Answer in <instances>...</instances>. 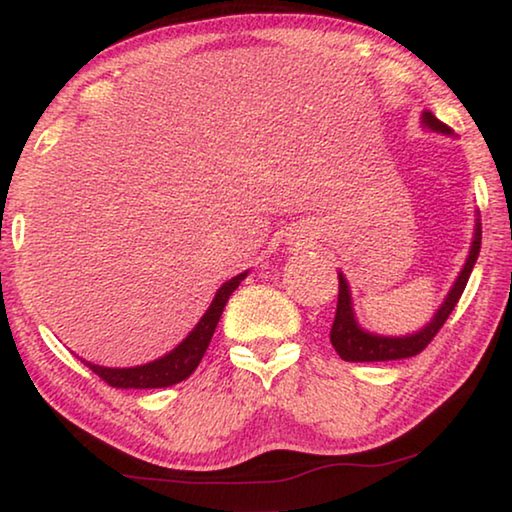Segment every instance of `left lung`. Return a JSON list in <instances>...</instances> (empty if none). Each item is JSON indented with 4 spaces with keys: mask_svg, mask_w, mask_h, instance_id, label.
<instances>
[{
    "mask_svg": "<svg viewBox=\"0 0 512 512\" xmlns=\"http://www.w3.org/2000/svg\"><path fill=\"white\" fill-rule=\"evenodd\" d=\"M421 127L442 136H453L451 129L444 123H440V120H437L428 109L421 111ZM474 216L476 218H474L472 246H469L467 259L465 264H462L458 278L453 280L449 294L444 296L440 307H437L435 314L431 316V321H428L424 328L408 332V335H378V332L362 328L358 316H355L351 285H348L346 275L339 271L337 314L330 330V342L335 346L339 358L346 362H385V360L412 358V355L424 351L428 342L437 335V330L444 326V321L449 319L453 307H456L458 298L462 296V291H465L469 275H472L478 253H481V214H478V209Z\"/></svg>",
    "mask_w": 512,
    "mask_h": 512,
    "instance_id": "obj_1",
    "label": "left lung"
}]
</instances>
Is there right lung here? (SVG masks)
Returning <instances> with one entry per match:
<instances>
[{"instance_id":"add662e5","label":"right lung","mask_w":512,"mask_h":512,"mask_svg":"<svg viewBox=\"0 0 512 512\" xmlns=\"http://www.w3.org/2000/svg\"><path fill=\"white\" fill-rule=\"evenodd\" d=\"M248 271L234 275L227 282H223L214 294V300L209 303L207 312L200 316V321L193 326V330L186 335L173 351H168L161 358L136 364V367H102V364H93L88 360H81L88 369L97 373L104 383L120 389H154V387H170L175 383H182L191 376L193 371L205 355L212 335L221 319L223 307L230 300L232 291L241 285V280H246Z\"/></svg>"}]
</instances>
